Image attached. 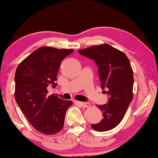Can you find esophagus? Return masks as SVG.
Returning a JSON list of instances; mask_svg holds the SVG:
<instances>
[{
  "label": "esophagus",
  "mask_w": 158,
  "mask_h": 158,
  "mask_svg": "<svg viewBox=\"0 0 158 158\" xmlns=\"http://www.w3.org/2000/svg\"><path fill=\"white\" fill-rule=\"evenodd\" d=\"M77 103L81 106L83 107V108H88V107L90 106V103L88 102H77Z\"/></svg>",
  "instance_id": "esophagus-1"
}]
</instances>
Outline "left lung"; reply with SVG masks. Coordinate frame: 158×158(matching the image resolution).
Here are the masks:
<instances>
[{
    "instance_id": "left-lung-1",
    "label": "left lung",
    "mask_w": 158,
    "mask_h": 158,
    "mask_svg": "<svg viewBox=\"0 0 158 158\" xmlns=\"http://www.w3.org/2000/svg\"><path fill=\"white\" fill-rule=\"evenodd\" d=\"M78 52L94 61L102 92L108 97L107 104L97 106L103 118L91 126L97 131H108L120 123L133 100L134 77L129 58L108 44L79 50Z\"/></svg>"
}]
</instances>
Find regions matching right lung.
Segmentation results:
<instances>
[{
  "mask_svg": "<svg viewBox=\"0 0 158 158\" xmlns=\"http://www.w3.org/2000/svg\"><path fill=\"white\" fill-rule=\"evenodd\" d=\"M74 50L42 47L19 64L15 77V100L21 110L37 131L54 135L63 128L70 100L48 97L47 88H56L62 60Z\"/></svg>",
  "mask_w": 158,
  "mask_h": 158,
  "instance_id": "add662e5",
  "label": "right lung"
}]
</instances>
